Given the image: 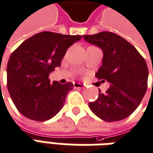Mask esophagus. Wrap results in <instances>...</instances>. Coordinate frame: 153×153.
<instances>
[{
    "instance_id": "1",
    "label": "esophagus",
    "mask_w": 153,
    "mask_h": 153,
    "mask_svg": "<svg viewBox=\"0 0 153 153\" xmlns=\"http://www.w3.org/2000/svg\"><path fill=\"white\" fill-rule=\"evenodd\" d=\"M74 87L75 88H83L84 85L79 84V83H75V84H74Z\"/></svg>"
}]
</instances>
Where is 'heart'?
Here are the masks:
<instances>
[{"instance_id": "b5f03b06", "label": "heart", "mask_w": 153, "mask_h": 153, "mask_svg": "<svg viewBox=\"0 0 153 153\" xmlns=\"http://www.w3.org/2000/svg\"><path fill=\"white\" fill-rule=\"evenodd\" d=\"M88 47H92V46H88Z\"/></svg>"}]
</instances>
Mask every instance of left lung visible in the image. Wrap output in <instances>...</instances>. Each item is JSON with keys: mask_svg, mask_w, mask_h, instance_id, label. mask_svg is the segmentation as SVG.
Here are the masks:
<instances>
[{"mask_svg": "<svg viewBox=\"0 0 153 153\" xmlns=\"http://www.w3.org/2000/svg\"><path fill=\"white\" fill-rule=\"evenodd\" d=\"M83 38L101 48L102 64L95 76L110 84L105 94L99 89L97 100L88 102V106L103 121L124 119L136 110L147 91L148 69L145 59L128 41L112 32Z\"/></svg>", "mask_w": 153, "mask_h": 153, "instance_id": "obj_1", "label": "left lung"}]
</instances>
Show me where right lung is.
Listing matches in <instances>:
<instances>
[{"label": "right lung", "instance_id": "add662e5", "mask_svg": "<svg viewBox=\"0 0 153 153\" xmlns=\"http://www.w3.org/2000/svg\"><path fill=\"white\" fill-rule=\"evenodd\" d=\"M81 36L51 31L36 34L25 40L11 54L7 64V88L18 111L35 121L51 119L60 111L66 95L73 89L49 79L59 67L66 51Z\"/></svg>", "mask_w": 153, "mask_h": 153}]
</instances>
